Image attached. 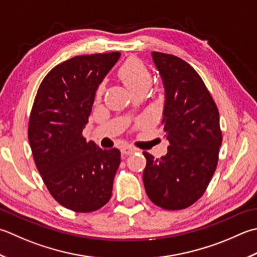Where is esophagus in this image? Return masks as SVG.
I'll return each mask as SVG.
<instances>
[{"mask_svg": "<svg viewBox=\"0 0 257 257\" xmlns=\"http://www.w3.org/2000/svg\"><path fill=\"white\" fill-rule=\"evenodd\" d=\"M136 150H137V149L132 147V146H122V147H121V153L123 155H130V154L135 153Z\"/></svg>", "mask_w": 257, "mask_h": 257, "instance_id": "obj_1", "label": "esophagus"}]
</instances>
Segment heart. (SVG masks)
<instances>
[{"label":"heart","instance_id":"heart-1","mask_svg":"<svg viewBox=\"0 0 257 257\" xmlns=\"http://www.w3.org/2000/svg\"><path fill=\"white\" fill-rule=\"evenodd\" d=\"M119 77L133 93L139 90H148L152 83V75L145 64L137 59H129L119 70ZM105 91V83L102 82L97 90V97H102Z\"/></svg>","mask_w":257,"mask_h":257}]
</instances>
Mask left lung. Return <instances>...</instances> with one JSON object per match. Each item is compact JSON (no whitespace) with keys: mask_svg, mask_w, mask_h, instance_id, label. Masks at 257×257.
Segmentation results:
<instances>
[{"mask_svg":"<svg viewBox=\"0 0 257 257\" xmlns=\"http://www.w3.org/2000/svg\"><path fill=\"white\" fill-rule=\"evenodd\" d=\"M165 90L163 125L168 152L147 159L144 186L152 202L168 210L188 207L207 188L218 162L222 133L218 110L202 78L172 54L154 51Z\"/></svg>","mask_w":257,"mask_h":257,"instance_id":"left-lung-1","label":"left lung"}]
</instances>
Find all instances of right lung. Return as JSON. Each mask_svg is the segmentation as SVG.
<instances>
[{"label":"right lung","instance_id":"right-lung-1","mask_svg":"<svg viewBox=\"0 0 257 257\" xmlns=\"http://www.w3.org/2000/svg\"><path fill=\"white\" fill-rule=\"evenodd\" d=\"M120 55L69 59L45 75L35 95L28 132L35 165L53 198L74 212H93L111 197L120 152L87 143L82 130L99 85Z\"/></svg>","mask_w":257,"mask_h":257}]
</instances>
